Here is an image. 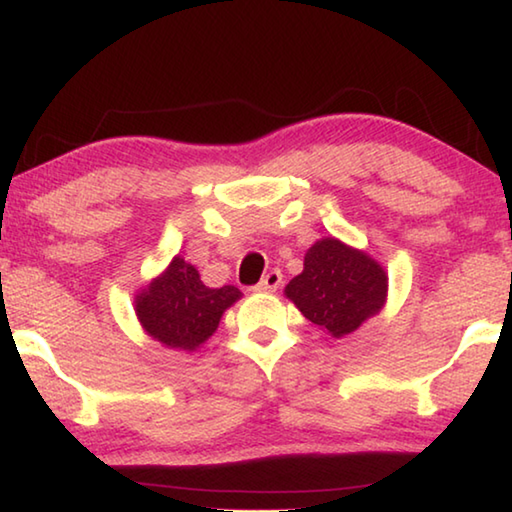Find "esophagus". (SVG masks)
I'll return each instance as SVG.
<instances>
[{
	"label": "esophagus",
	"mask_w": 512,
	"mask_h": 512,
	"mask_svg": "<svg viewBox=\"0 0 512 512\" xmlns=\"http://www.w3.org/2000/svg\"><path fill=\"white\" fill-rule=\"evenodd\" d=\"M281 283H283L281 270H270V272H267V274L263 276L261 283L256 285V290H258V292H276V290H279Z\"/></svg>",
	"instance_id": "esophagus-1"
}]
</instances>
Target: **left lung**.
Wrapping results in <instances>:
<instances>
[{
	"instance_id": "left-lung-1",
	"label": "left lung",
	"mask_w": 512,
	"mask_h": 512,
	"mask_svg": "<svg viewBox=\"0 0 512 512\" xmlns=\"http://www.w3.org/2000/svg\"><path fill=\"white\" fill-rule=\"evenodd\" d=\"M387 290V272L378 261L342 240L321 238L306 251L303 272L288 283L285 297L303 317L339 339L378 315Z\"/></svg>"
}]
</instances>
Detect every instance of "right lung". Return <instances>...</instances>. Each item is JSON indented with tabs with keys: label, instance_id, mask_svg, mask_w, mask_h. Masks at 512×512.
<instances>
[{
	"label": "right lung",
	"instance_id": "1",
	"mask_svg": "<svg viewBox=\"0 0 512 512\" xmlns=\"http://www.w3.org/2000/svg\"><path fill=\"white\" fill-rule=\"evenodd\" d=\"M242 297L233 285L206 288L191 263L175 256L134 299L141 328L168 348L193 353L218 330L222 312Z\"/></svg>",
	"mask_w": 512,
	"mask_h": 512
}]
</instances>
